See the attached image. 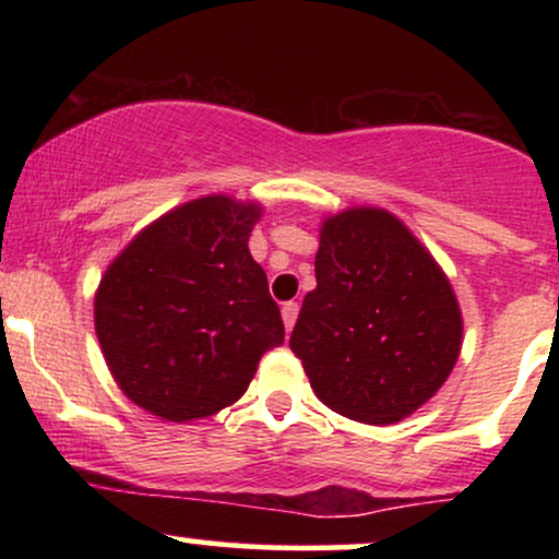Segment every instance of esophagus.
Masks as SVG:
<instances>
[{
	"label": "esophagus",
	"mask_w": 559,
	"mask_h": 559,
	"mask_svg": "<svg viewBox=\"0 0 559 559\" xmlns=\"http://www.w3.org/2000/svg\"><path fill=\"white\" fill-rule=\"evenodd\" d=\"M297 312H299V305H297V301H286V305L281 307V318H284L286 331H292V329H294V323H297Z\"/></svg>",
	"instance_id": "34e87169"
}]
</instances>
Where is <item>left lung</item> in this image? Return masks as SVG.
<instances>
[{"instance_id":"obj_1","label":"left lung","mask_w":559,"mask_h":559,"mask_svg":"<svg viewBox=\"0 0 559 559\" xmlns=\"http://www.w3.org/2000/svg\"><path fill=\"white\" fill-rule=\"evenodd\" d=\"M316 278L288 346L318 400L368 426L409 418L463 349L447 273L400 217L360 204L323 217Z\"/></svg>"}]
</instances>
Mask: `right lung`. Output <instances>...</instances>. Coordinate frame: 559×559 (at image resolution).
<instances>
[{"label": "right lung", "mask_w": 559, "mask_h": 559, "mask_svg": "<svg viewBox=\"0 0 559 559\" xmlns=\"http://www.w3.org/2000/svg\"><path fill=\"white\" fill-rule=\"evenodd\" d=\"M260 202L207 194L141 228L107 265L94 329L118 389L159 420L230 407L284 344L267 275L249 252Z\"/></svg>", "instance_id": "right-lung-1"}]
</instances>
